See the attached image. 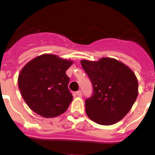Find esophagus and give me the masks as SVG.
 Wrapping results in <instances>:
<instances>
[{"label": "esophagus", "mask_w": 155, "mask_h": 155, "mask_svg": "<svg viewBox=\"0 0 155 155\" xmlns=\"http://www.w3.org/2000/svg\"><path fill=\"white\" fill-rule=\"evenodd\" d=\"M75 95L78 97H81L82 96V92L81 91H78L77 92H75Z\"/></svg>", "instance_id": "esophagus-1"}]
</instances>
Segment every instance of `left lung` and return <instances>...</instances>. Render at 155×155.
I'll return each mask as SVG.
<instances>
[{"instance_id":"obj_1","label":"left lung","mask_w":155,"mask_h":155,"mask_svg":"<svg viewBox=\"0 0 155 155\" xmlns=\"http://www.w3.org/2000/svg\"><path fill=\"white\" fill-rule=\"evenodd\" d=\"M92 83V96L85 100L87 116L96 124L109 126L120 121L130 110L138 95L135 74L116 59L81 61Z\"/></svg>"}]
</instances>
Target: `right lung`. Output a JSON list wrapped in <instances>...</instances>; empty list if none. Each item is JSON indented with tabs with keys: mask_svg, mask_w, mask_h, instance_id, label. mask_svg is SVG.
Instances as JSON below:
<instances>
[{
	"mask_svg": "<svg viewBox=\"0 0 155 155\" xmlns=\"http://www.w3.org/2000/svg\"><path fill=\"white\" fill-rule=\"evenodd\" d=\"M73 64L53 54H42L27 63L18 84L28 107L36 114L53 118L64 113L73 100L66 71Z\"/></svg>",
	"mask_w": 155,
	"mask_h": 155,
	"instance_id": "right-lung-1",
	"label": "right lung"
}]
</instances>
